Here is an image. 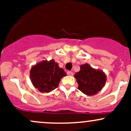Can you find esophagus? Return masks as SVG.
<instances>
[{"label": "esophagus", "instance_id": "34e87169", "mask_svg": "<svg viewBox=\"0 0 131 131\" xmlns=\"http://www.w3.org/2000/svg\"><path fill=\"white\" fill-rule=\"evenodd\" d=\"M67 74L68 75V76H73V73L71 71H68L67 72Z\"/></svg>", "mask_w": 131, "mask_h": 131}]
</instances>
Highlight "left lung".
Instances as JSON below:
<instances>
[{"label": "left lung", "mask_w": 131, "mask_h": 131, "mask_svg": "<svg viewBox=\"0 0 131 131\" xmlns=\"http://www.w3.org/2000/svg\"><path fill=\"white\" fill-rule=\"evenodd\" d=\"M81 70L74 74L78 89L87 95L97 94L106 83V76L103 71L95 69L88 63L81 65Z\"/></svg>", "instance_id": "1"}]
</instances>
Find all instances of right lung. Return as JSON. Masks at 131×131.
<instances>
[{"label":"right lung","instance_id":"1","mask_svg":"<svg viewBox=\"0 0 131 131\" xmlns=\"http://www.w3.org/2000/svg\"><path fill=\"white\" fill-rule=\"evenodd\" d=\"M66 76L63 69L58 67L54 60L40 61L33 65L30 70L33 86L42 93L50 92L58 88L61 78Z\"/></svg>","mask_w":131,"mask_h":131}]
</instances>
